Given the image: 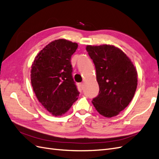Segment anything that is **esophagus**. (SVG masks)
Instances as JSON below:
<instances>
[{"instance_id":"34e87169","label":"esophagus","mask_w":159,"mask_h":159,"mask_svg":"<svg viewBox=\"0 0 159 159\" xmlns=\"http://www.w3.org/2000/svg\"><path fill=\"white\" fill-rule=\"evenodd\" d=\"M79 85H80V88L83 90V89H84V84H83V83H80V84H79Z\"/></svg>"}]
</instances>
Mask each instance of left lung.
<instances>
[{
    "label": "left lung",
    "mask_w": 159,
    "mask_h": 159,
    "mask_svg": "<svg viewBox=\"0 0 159 159\" xmlns=\"http://www.w3.org/2000/svg\"><path fill=\"white\" fill-rule=\"evenodd\" d=\"M96 70L99 94L92 103L105 117L116 116L128 106L137 86V72L127 55L112 45L86 46Z\"/></svg>",
    "instance_id": "8db88e82"
}]
</instances>
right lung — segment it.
Segmentation results:
<instances>
[{
	"mask_svg": "<svg viewBox=\"0 0 159 159\" xmlns=\"http://www.w3.org/2000/svg\"><path fill=\"white\" fill-rule=\"evenodd\" d=\"M78 44L56 40L44 48L34 60L31 84L39 102L54 116L66 113L80 92L72 77L71 57Z\"/></svg>",
	"mask_w": 159,
	"mask_h": 159,
	"instance_id": "obj_1",
	"label": "right lung"
}]
</instances>
